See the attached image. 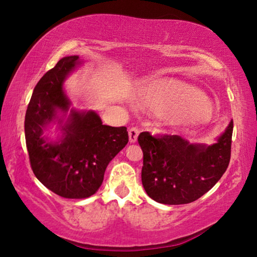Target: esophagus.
<instances>
[{
  "label": "esophagus",
  "instance_id": "esophagus-1",
  "mask_svg": "<svg viewBox=\"0 0 257 257\" xmlns=\"http://www.w3.org/2000/svg\"><path fill=\"white\" fill-rule=\"evenodd\" d=\"M139 135V130L137 128H132L129 130V142L136 143Z\"/></svg>",
  "mask_w": 257,
  "mask_h": 257
}]
</instances>
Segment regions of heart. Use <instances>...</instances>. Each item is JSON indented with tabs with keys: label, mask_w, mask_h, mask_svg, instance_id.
<instances>
[{
	"label": "heart",
	"mask_w": 257,
	"mask_h": 257,
	"mask_svg": "<svg viewBox=\"0 0 257 257\" xmlns=\"http://www.w3.org/2000/svg\"><path fill=\"white\" fill-rule=\"evenodd\" d=\"M142 98L147 108L158 115H167L173 125L201 122L212 113L210 99L194 87L176 80L158 79L150 82L143 89ZM206 108L205 115L199 114Z\"/></svg>",
	"instance_id": "b5f03b06"
}]
</instances>
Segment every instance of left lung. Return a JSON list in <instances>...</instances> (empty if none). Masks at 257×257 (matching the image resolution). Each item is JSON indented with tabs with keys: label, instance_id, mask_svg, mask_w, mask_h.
<instances>
[{
	"label": "left lung",
	"instance_id": "8db88e82",
	"mask_svg": "<svg viewBox=\"0 0 257 257\" xmlns=\"http://www.w3.org/2000/svg\"><path fill=\"white\" fill-rule=\"evenodd\" d=\"M233 122L230 121L214 144H191L178 135L153 137L142 133L138 143L144 160L142 182L155 202L180 205L207 193L227 170Z\"/></svg>",
	"mask_w": 257,
	"mask_h": 257
}]
</instances>
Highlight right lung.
Wrapping results in <instances>:
<instances>
[{"label": "right lung", "instance_id": "right-lung-1", "mask_svg": "<svg viewBox=\"0 0 257 257\" xmlns=\"http://www.w3.org/2000/svg\"><path fill=\"white\" fill-rule=\"evenodd\" d=\"M82 61L61 59L35 87L25 118L26 145L34 175L46 188L64 198L92 196L101 187L106 167L129 141L125 127L103 124L93 110H76L64 81ZM56 124L59 134L44 133Z\"/></svg>", "mask_w": 257, "mask_h": 257}]
</instances>
